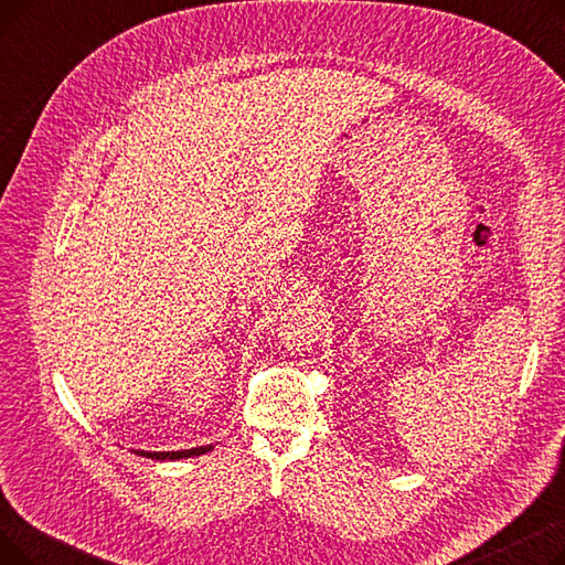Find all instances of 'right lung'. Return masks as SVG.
Segmentation results:
<instances>
[{
    "mask_svg": "<svg viewBox=\"0 0 565 565\" xmlns=\"http://www.w3.org/2000/svg\"><path fill=\"white\" fill-rule=\"evenodd\" d=\"M213 451V444H205V447H194V449H183V451H132L141 458H151V460H183V458H194L201 454Z\"/></svg>",
    "mask_w": 565,
    "mask_h": 565,
    "instance_id": "obj_1",
    "label": "right lung"
}]
</instances>
